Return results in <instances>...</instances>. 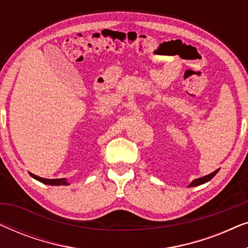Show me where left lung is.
<instances>
[{
	"label": "left lung",
	"mask_w": 248,
	"mask_h": 248,
	"mask_svg": "<svg viewBox=\"0 0 248 248\" xmlns=\"http://www.w3.org/2000/svg\"><path fill=\"white\" fill-rule=\"evenodd\" d=\"M218 171H219V169H218V170H216V171L211 172V174H210V175H206V176H204V177H201V178L195 179V181H193V182L191 183V184H189V187H193V186H198V185L204 184V183L209 182L210 179H212L213 177H215L216 174H217V172H218Z\"/></svg>",
	"instance_id": "obj_1"
}]
</instances>
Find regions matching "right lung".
Returning <instances> with one entry per match:
<instances>
[{"label":"right lung","instance_id":"add662e5","mask_svg":"<svg viewBox=\"0 0 248 248\" xmlns=\"http://www.w3.org/2000/svg\"><path fill=\"white\" fill-rule=\"evenodd\" d=\"M31 175V177H33L37 181L44 183V184H47V185H67L66 181L64 178H59V179H46V178H42V177H38V176L33 175V174H30Z\"/></svg>","mask_w":248,"mask_h":248}]
</instances>
